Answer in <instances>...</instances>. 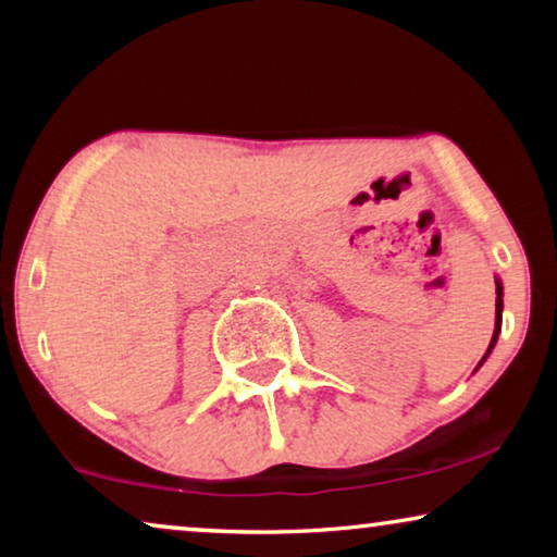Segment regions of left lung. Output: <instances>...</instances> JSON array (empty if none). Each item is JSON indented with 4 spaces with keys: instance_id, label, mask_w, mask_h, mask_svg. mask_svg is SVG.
I'll return each mask as SVG.
<instances>
[{
    "instance_id": "obj_1",
    "label": "left lung",
    "mask_w": 557,
    "mask_h": 557,
    "mask_svg": "<svg viewBox=\"0 0 557 557\" xmlns=\"http://www.w3.org/2000/svg\"><path fill=\"white\" fill-rule=\"evenodd\" d=\"M502 307H505V304H502V284H499V281H497V317H494V334H492L490 349H486V355L482 357V362L486 360V357H490V352H492V349H494V342H497L499 332H502ZM482 362H479L476 368H482Z\"/></svg>"
}]
</instances>
